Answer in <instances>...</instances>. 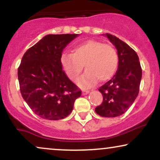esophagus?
<instances>
[{
    "label": "esophagus",
    "mask_w": 160,
    "mask_h": 160,
    "mask_svg": "<svg viewBox=\"0 0 160 160\" xmlns=\"http://www.w3.org/2000/svg\"><path fill=\"white\" fill-rule=\"evenodd\" d=\"M82 95H87L88 93L89 92V90H86V89H83V90L82 91Z\"/></svg>",
    "instance_id": "34e87169"
}]
</instances>
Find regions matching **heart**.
<instances>
[{
	"mask_svg": "<svg viewBox=\"0 0 160 160\" xmlns=\"http://www.w3.org/2000/svg\"><path fill=\"white\" fill-rule=\"evenodd\" d=\"M60 63L67 76L74 81L79 78L85 65L86 71L78 84L89 88L98 80L104 82L113 78L118 68L119 59L112 46L90 40L74 47L73 53H63Z\"/></svg>",
	"mask_w": 160,
	"mask_h": 160,
	"instance_id": "obj_1",
	"label": "heart"
}]
</instances>
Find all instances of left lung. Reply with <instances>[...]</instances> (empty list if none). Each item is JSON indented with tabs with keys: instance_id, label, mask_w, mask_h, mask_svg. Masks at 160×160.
Returning a JSON list of instances; mask_svg holds the SVG:
<instances>
[{
	"instance_id": "8db88e82",
	"label": "left lung",
	"mask_w": 160,
	"mask_h": 160,
	"mask_svg": "<svg viewBox=\"0 0 160 160\" xmlns=\"http://www.w3.org/2000/svg\"><path fill=\"white\" fill-rule=\"evenodd\" d=\"M106 36L117 50L118 70L111 80L98 89L103 101L95 111L102 117H115L124 113L137 98L142 70L132 48L114 35L107 33Z\"/></svg>"
}]
</instances>
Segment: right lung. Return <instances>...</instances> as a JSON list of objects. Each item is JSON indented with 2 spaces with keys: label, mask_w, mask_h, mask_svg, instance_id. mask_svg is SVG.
Listing matches in <instances>:
<instances>
[{
  "label": "right lung",
  "mask_w": 160,
  "mask_h": 160,
  "mask_svg": "<svg viewBox=\"0 0 160 160\" xmlns=\"http://www.w3.org/2000/svg\"><path fill=\"white\" fill-rule=\"evenodd\" d=\"M78 34H49L30 47L18 68L20 92L34 113L58 120L72 111L81 90L62 70L63 49Z\"/></svg>",
  "instance_id": "add662e5"
}]
</instances>
